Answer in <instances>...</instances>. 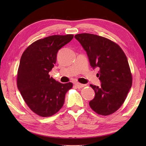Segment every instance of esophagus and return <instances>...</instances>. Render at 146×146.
I'll return each mask as SVG.
<instances>
[{
  "instance_id": "esophagus-1",
  "label": "esophagus",
  "mask_w": 146,
  "mask_h": 146,
  "mask_svg": "<svg viewBox=\"0 0 146 146\" xmlns=\"http://www.w3.org/2000/svg\"><path fill=\"white\" fill-rule=\"evenodd\" d=\"M75 85H76V86L78 88H83V87H84V86H85V85H83V84H81V83H75Z\"/></svg>"
}]
</instances>
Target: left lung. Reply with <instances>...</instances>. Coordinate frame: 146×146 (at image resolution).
<instances>
[{
  "mask_svg": "<svg viewBox=\"0 0 146 146\" xmlns=\"http://www.w3.org/2000/svg\"><path fill=\"white\" fill-rule=\"evenodd\" d=\"M86 52L91 66L99 69L101 85H90L94 98L89 102L92 109L108 115L122 106L132 83L127 58L120 46L111 40L88 33L75 36Z\"/></svg>",
  "mask_w": 146,
  "mask_h": 146,
  "instance_id": "obj_1",
  "label": "left lung"
}]
</instances>
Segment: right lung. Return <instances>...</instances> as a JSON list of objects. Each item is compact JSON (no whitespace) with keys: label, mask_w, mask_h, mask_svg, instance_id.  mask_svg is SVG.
Here are the masks:
<instances>
[{"label":"right lung","mask_w":146,"mask_h":146,"mask_svg":"<svg viewBox=\"0 0 146 146\" xmlns=\"http://www.w3.org/2000/svg\"><path fill=\"white\" fill-rule=\"evenodd\" d=\"M73 38V35H53L37 40L27 48L19 66L17 84L24 100L38 115H53L63 107L72 83H61L49 72L56 62L59 49Z\"/></svg>","instance_id":"1"}]
</instances>
